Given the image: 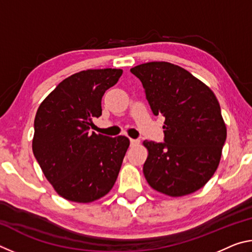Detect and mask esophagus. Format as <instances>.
<instances>
[{
  "instance_id": "1",
  "label": "esophagus",
  "mask_w": 252,
  "mask_h": 252,
  "mask_svg": "<svg viewBox=\"0 0 252 252\" xmlns=\"http://www.w3.org/2000/svg\"><path fill=\"white\" fill-rule=\"evenodd\" d=\"M139 143H140L139 140H136V139H130V144H131V147H136V146H139Z\"/></svg>"
}]
</instances>
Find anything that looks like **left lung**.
Instances as JSON below:
<instances>
[{"label": "left lung", "mask_w": 252, "mask_h": 252, "mask_svg": "<svg viewBox=\"0 0 252 252\" xmlns=\"http://www.w3.org/2000/svg\"><path fill=\"white\" fill-rule=\"evenodd\" d=\"M142 82L155 116L164 121V142L143 141V173L151 188L182 197L202 188L218 168L227 127L215 93L183 67L148 62L130 70Z\"/></svg>", "instance_id": "left-lung-1"}]
</instances>
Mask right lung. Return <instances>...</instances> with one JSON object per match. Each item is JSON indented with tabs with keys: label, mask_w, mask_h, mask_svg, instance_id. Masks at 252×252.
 <instances>
[{
	"label": "right lung",
	"mask_w": 252,
	"mask_h": 252,
	"mask_svg": "<svg viewBox=\"0 0 252 252\" xmlns=\"http://www.w3.org/2000/svg\"><path fill=\"white\" fill-rule=\"evenodd\" d=\"M121 69L85 70L72 74L45 97L34 119L32 150L45 178L59 195L89 203L112 189L130 146L125 135L90 133L102 114L104 92Z\"/></svg>",
	"instance_id": "obj_1"
}]
</instances>
